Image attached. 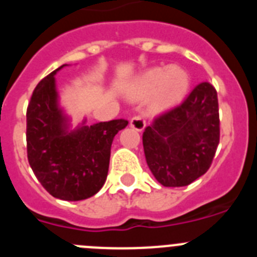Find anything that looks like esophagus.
Here are the masks:
<instances>
[{"label":"esophagus","instance_id":"obj_1","mask_svg":"<svg viewBox=\"0 0 257 257\" xmlns=\"http://www.w3.org/2000/svg\"><path fill=\"white\" fill-rule=\"evenodd\" d=\"M145 119L140 114H135L131 117L130 119V126L133 127L134 130L136 131H143L145 127Z\"/></svg>","mask_w":257,"mask_h":257}]
</instances>
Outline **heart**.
<instances>
[{"mask_svg":"<svg viewBox=\"0 0 257 257\" xmlns=\"http://www.w3.org/2000/svg\"><path fill=\"white\" fill-rule=\"evenodd\" d=\"M190 86V77L180 67H157L147 70L136 79L131 90L135 99L153 95V105L166 108L179 103Z\"/></svg>","mask_w":257,"mask_h":257,"instance_id":"heart-1","label":"heart"}]
</instances>
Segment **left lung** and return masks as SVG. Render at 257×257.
I'll return each mask as SVG.
<instances>
[{
	"mask_svg": "<svg viewBox=\"0 0 257 257\" xmlns=\"http://www.w3.org/2000/svg\"><path fill=\"white\" fill-rule=\"evenodd\" d=\"M220 140L217 92L201 82L143 133L145 158L163 187H185L207 172Z\"/></svg>",
	"mask_w": 257,
	"mask_h": 257,
	"instance_id": "8db88e82",
	"label": "left lung"
}]
</instances>
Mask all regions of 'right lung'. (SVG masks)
Returning <instances> with one entry per match:
<instances>
[{
  "mask_svg": "<svg viewBox=\"0 0 257 257\" xmlns=\"http://www.w3.org/2000/svg\"><path fill=\"white\" fill-rule=\"evenodd\" d=\"M63 67L41 79L32 94L27 108V154L36 178L52 197L81 201L104 185L112 142L128 122L113 119L68 131L54 77Z\"/></svg>",
  "mask_w": 257,
  "mask_h": 257,
  "instance_id": "right-lung-1",
  "label": "right lung"
}]
</instances>
